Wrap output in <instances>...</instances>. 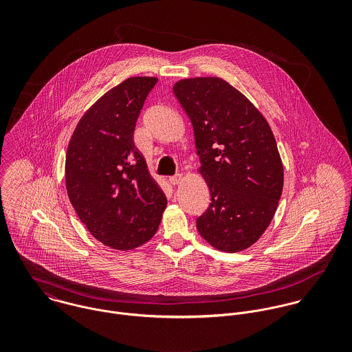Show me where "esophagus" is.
Listing matches in <instances>:
<instances>
[{"label": "esophagus", "instance_id": "obj_1", "mask_svg": "<svg viewBox=\"0 0 352 352\" xmlns=\"http://www.w3.org/2000/svg\"><path fill=\"white\" fill-rule=\"evenodd\" d=\"M182 180H183V176H182V175H175V176H170V177H169V183L173 184V186L180 184Z\"/></svg>", "mask_w": 352, "mask_h": 352}]
</instances>
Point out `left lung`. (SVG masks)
Instances as JSON below:
<instances>
[{
    "mask_svg": "<svg viewBox=\"0 0 352 352\" xmlns=\"http://www.w3.org/2000/svg\"><path fill=\"white\" fill-rule=\"evenodd\" d=\"M173 94L191 119L211 203L197 219L218 251H244L270 226L283 191V164L272 130L239 89L219 77L179 80Z\"/></svg>",
    "mask_w": 352,
    "mask_h": 352,
    "instance_id": "1",
    "label": "left lung"
}]
</instances>
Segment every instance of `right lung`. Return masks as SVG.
Instances as JSON below:
<instances>
[{"mask_svg":"<svg viewBox=\"0 0 352 352\" xmlns=\"http://www.w3.org/2000/svg\"><path fill=\"white\" fill-rule=\"evenodd\" d=\"M157 81L130 77L105 92L78 120L66 151L69 201L88 232L116 251L151 240L168 203L133 138Z\"/></svg>","mask_w":352,"mask_h":352,"instance_id":"right-lung-1","label":"right lung"}]
</instances>
